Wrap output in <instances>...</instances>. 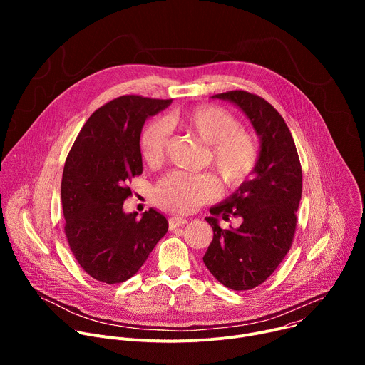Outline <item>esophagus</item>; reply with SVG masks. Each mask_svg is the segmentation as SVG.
I'll use <instances>...</instances> for the list:
<instances>
[{"label":"esophagus","instance_id":"34e87169","mask_svg":"<svg viewBox=\"0 0 365 365\" xmlns=\"http://www.w3.org/2000/svg\"><path fill=\"white\" fill-rule=\"evenodd\" d=\"M186 222H187V220L183 218V217H172V218H169V228H170V230H175V228H178V227L185 225Z\"/></svg>","mask_w":365,"mask_h":365}]
</instances>
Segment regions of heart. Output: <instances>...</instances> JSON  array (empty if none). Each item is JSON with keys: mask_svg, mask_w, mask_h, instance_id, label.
<instances>
[{"mask_svg": "<svg viewBox=\"0 0 365 365\" xmlns=\"http://www.w3.org/2000/svg\"><path fill=\"white\" fill-rule=\"evenodd\" d=\"M168 123L199 137L207 144L205 165L217 172L227 189L241 187L254 175L259 162L257 135L242 128L232 113L212 103L172 113L166 121L162 118L150 121L140 138L141 155L147 165H159L166 158L170 144ZM220 190L218 179L211 173L172 170L155 183L153 197L163 210L190 212L215 199Z\"/></svg>", "mask_w": 365, "mask_h": 365, "instance_id": "b5f03b06", "label": "heart"}]
</instances>
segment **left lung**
Instances as JSON below:
<instances>
[{
    "mask_svg": "<svg viewBox=\"0 0 365 365\" xmlns=\"http://www.w3.org/2000/svg\"><path fill=\"white\" fill-rule=\"evenodd\" d=\"M214 98L228 99L250 118L262 137L255 178L247 180L228 200L211 207L205 218L214 230L203 263L225 287L242 292L264 283L289 252L302 197V166L292 133L277 110L264 98L247 91H228ZM243 220L224 230L217 218Z\"/></svg>",
    "mask_w": 365,
    "mask_h": 365,
    "instance_id": "8db88e82",
    "label": "left lung"
}]
</instances>
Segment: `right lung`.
<instances>
[{"mask_svg":"<svg viewBox=\"0 0 365 365\" xmlns=\"http://www.w3.org/2000/svg\"><path fill=\"white\" fill-rule=\"evenodd\" d=\"M172 99L123 95L98 108L78 134L65 162V234L79 266L95 280L123 283L144 264L168 232V220L150 210L125 214L127 182L143 173L140 135L145 120Z\"/></svg>","mask_w":365,"mask_h":365,"instance_id":"right-lung-1","label":"right lung"}]
</instances>
